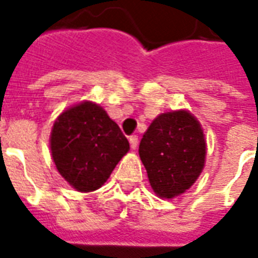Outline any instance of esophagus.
<instances>
[{"mask_svg":"<svg viewBox=\"0 0 258 258\" xmlns=\"http://www.w3.org/2000/svg\"><path fill=\"white\" fill-rule=\"evenodd\" d=\"M130 145H131V149H137V146H138V137L137 135H131V137H130Z\"/></svg>","mask_w":258,"mask_h":258,"instance_id":"34e87169","label":"esophagus"}]
</instances>
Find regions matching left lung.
<instances>
[{
  "instance_id": "8db88e82",
  "label": "left lung",
  "mask_w": 258,
  "mask_h": 258,
  "mask_svg": "<svg viewBox=\"0 0 258 258\" xmlns=\"http://www.w3.org/2000/svg\"><path fill=\"white\" fill-rule=\"evenodd\" d=\"M139 157L155 194L171 200L191 187L204 170V130L186 109L161 113L142 138Z\"/></svg>"
}]
</instances>
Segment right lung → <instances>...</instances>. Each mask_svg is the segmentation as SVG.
Here are the masks:
<instances>
[{"label": "right lung", "instance_id": "obj_1", "mask_svg": "<svg viewBox=\"0 0 258 258\" xmlns=\"http://www.w3.org/2000/svg\"><path fill=\"white\" fill-rule=\"evenodd\" d=\"M128 150L119 125L92 101H82L60 113L50 133L56 169L82 192L101 187Z\"/></svg>", "mask_w": 258, "mask_h": 258}]
</instances>
